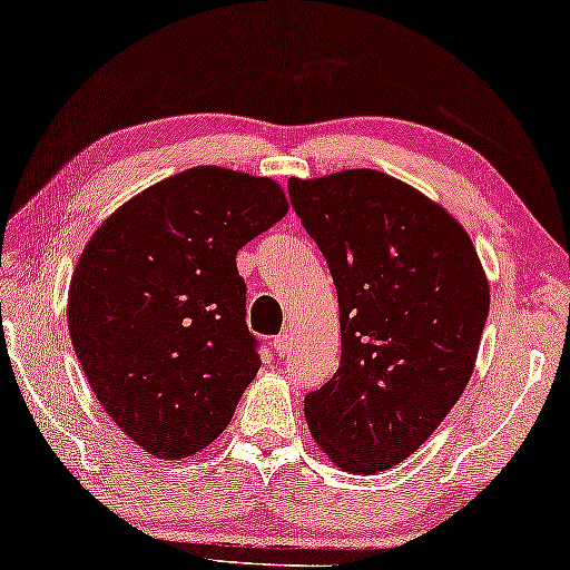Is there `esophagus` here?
<instances>
[{
  "label": "esophagus",
  "instance_id": "34e87169",
  "mask_svg": "<svg viewBox=\"0 0 570 570\" xmlns=\"http://www.w3.org/2000/svg\"><path fill=\"white\" fill-rule=\"evenodd\" d=\"M273 343H275V351H277V356H279V358H285L287 353H291V348H293V343H291V335H287V333L277 335V338H275Z\"/></svg>",
  "mask_w": 570,
  "mask_h": 570
}]
</instances>
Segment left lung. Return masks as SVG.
I'll return each mask as SVG.
<instances>
[{
    "mask_svg": "<svg viewBox=\"0 0 570 570\" xmlns=\"http://www.w3.org/2000/svg\"><path fill=\"white\" fill-rule=\"evenodd\" d=\"M287 191L341 311V366L305 396L307 426L335 468L384 472L432 436L470 384L488 275L462 224L394 176L348 169L291 179Z\"/></svg>",
    "mask_w": 570,
    "mask_h": 570,
    "instance_id": "left-lung-1",
    "label": "left lung"
}]
</instances>
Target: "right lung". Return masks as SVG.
<instances>
[{"instance_id": "right-lung-1", "label": "right lung", "mask_w": 570, "mask_h": 570, "mask_svg": "<svg viewBox=\"0 0 570 570\" xmlns=\"http://www.w3.org/2000/svg\"><path fill=\"white\" fill-rule=\"evenodd\" d=\"M285 214L267 176L194 166L128 199L82 249L68 293L75 356L151 456L209 446L257 376L237 252Z\"/></svg>"}]
</instances>
